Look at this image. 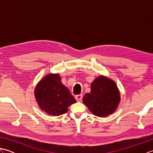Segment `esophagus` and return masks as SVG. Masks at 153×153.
I'll return each instance as SVG.
<instances>
[{
    "mask_svg": "<svg viewBox=\"0 0 153 153\" xmlns=\"http://www.w3.org/2000/svg\"><path fill=\"white\" fill-rule=\"evenodd\" d=\"M75 98L77 100V101H82V98H83V95L82 94H80V95H77L76 97H75Z\"/></svg>",
    "mask_w": 153,
    "mask_h": 153,
    "instance_id": "1",
    "label": "esophagus"
}]
</instances>
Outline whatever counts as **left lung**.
<instances>
[{"label": "left lung", "instance_id": "8db88e82", "mask_svg": "<svg viewBox=\"0 0 153 153\" xmlns=\"http://www.w3.org/2000/svg\"><path fill=\"white\" fill-rule=\"evenodd\" d=\"M120 99V90L116 82L101 75L93 81L91 92L84 95L83 102L93 114L105 117L115 112Z\"/></svg>", "mask_w": 153, "mask_h": 153}]
</instances>
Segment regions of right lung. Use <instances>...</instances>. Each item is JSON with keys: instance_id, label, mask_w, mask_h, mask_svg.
I'll return each mask as SVG.
<instances>
[{"instance_id": "1", "label": "right lung", "mask_w": 153, "mask_h": 153, "mask_svg": "<svg viewBox=\"0 0 153 153\" xmlns=\"http://www.w3.org/2000/svg\"><path fill=\"white\" fill-rule=\"evenodd\" d=\"M34 95L39 108L48 114L60 116L68 112L69 106L76 102L70 91L61 82L58 74H48L37 84Z\"/></svg>"}]
</instances>
